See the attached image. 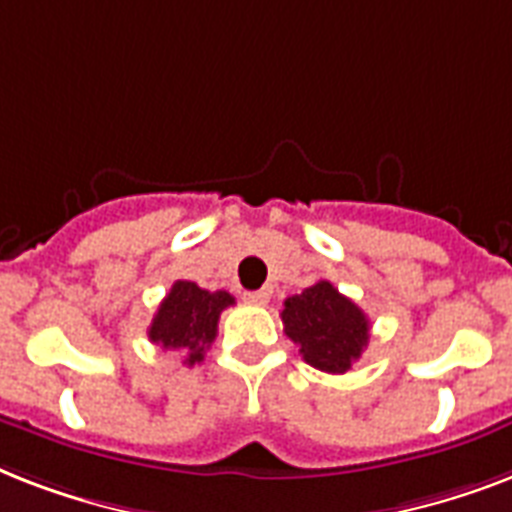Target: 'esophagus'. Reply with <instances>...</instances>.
<instances>
[{
	"instance_id": "1",
	"label": "esophagus",
	"mask_w": 512,
	"mask_h": 512,
	"mask_svg": "<svg viewBox=\"0 0 512 512\" xmlns=\"http://www.w3.org/2000/svg\"><path fill=\"white\" fill-rule=\"evenodd\" d=\"M244 300L252 305H265L271 300V289H257V292H244Z\"/></svg>"
}]
</instances>
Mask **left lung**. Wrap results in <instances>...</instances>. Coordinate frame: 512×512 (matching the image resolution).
Here are the masks:
<instances>
[{
  "label": "left lung",
  "instance_id": "left-lung-1",
  "mask_svg": "<svg viewBox=\"0 0 512 512\" xmlns=\"http://www.w3.org/2000/svg\"><path fill=\"white\" fill-rule=\"evenodd\" d=\"M281 321L305 361L321 372L345 374L369 345L366 313L329 281H316L303 295L287 297Z\"/></svg>",
  "mask_w": 512,
  "mask_h": 512
}]
</instances>
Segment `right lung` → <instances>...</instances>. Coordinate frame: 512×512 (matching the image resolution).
<instances>
[{
  "label": "right lung",
  "instance_id": "add662e5",
  "mask_svg": "<svg viewBox=\"0 0 512 512\" xmlns=\"http://www.w3.org/2000/svg\"><path fill=\"white\" fill-rule=\"evenodd\" d=\"M233 303L236 300L225 289L209 292L193 281H175L148 327V340L185 356L188 366L201 364L217 337L220 313Z\"/></svg>",
  "mask_w": 512,
  "mask_h": 512
}]
</instances>
